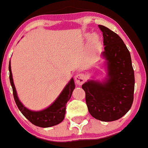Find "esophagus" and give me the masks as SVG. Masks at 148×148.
Returning <instances> with one entry per match:
<instances>
[{
  "label": "esophagus",
  "instance_id": "esophagus-1",
  "mask_svg": "<svg viewBox=\"0 0 148 148\" xmlns=\"http://www.w3.org/2000/svg\"><path fill=\"white\" fill-rule=\"evenodd\" d=\"M75 80L77 84L80 85L84 83L85 80H86V77L83 73H78L76 75L75 77Z\"/></svg>",
  "mask_w": 148,
  "mask_h": 148
}]
</instances>
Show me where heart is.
<instances>
[{
    "label": "heart",
    "instance_id": "b5f03b06",
    "mask_svg": "<svg viewBox=\"0 0 148 148\" xmlns=\"http://www.w3.org/2000/svg\"><path fill=\"white\" fill-rule=\"evenodd\" d=\"M99 45V39L96 36H91L89 38L88 40V47L90 49L93 50L97 47Z\"/></svg>",
    "mask_w": 148,
    "mask_h": 148
}]
</instances>
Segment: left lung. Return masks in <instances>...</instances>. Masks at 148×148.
<instances>
[{
    "instance_id": "obj_1",
    "label": "left lung",
    "mask_w": 148,
    "mask_h": 148,
    "mask_svg": "<svg viewBox=\"0 0 148 148\" xmlns=\"http://www.w3.org/2000/svg\"><path fill=\"white\" fill-rule=\"evenodd\" d=\"M99 28L103 33L108 77L102 83L89 80L82 88L90 115L102 122H112L122 118L132 105L134 73L130 51L120 36L106 26Z\"/></svg>"
}]
</instances>
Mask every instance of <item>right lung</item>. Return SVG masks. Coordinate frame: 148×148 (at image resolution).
Returning <instances> with one entry per match:
<instances>
[{
    "label": "right lung",
    "instance_id": "add662e5",
    "mask_svg": "<svg viewBox=\"0 0 148 148\" xmlns=\"http://www.w3.org/2000/svg\"><path fill=\"white\" fill-rule=\"evenodd\" d=\"M9 78L13 89V95L14 100L20 112L25 117L33 124L40 127H49L58 124L62 122L65 117L66 103L70 100L73 91L75 88L73 79H71L68 85L60 93L59 97L49 107L40 112H32L29 110L20 102L17 96L16 90L13 81L11 64L9 63Z\"/></svg>",
    "mask_w": 148,
    "mask_h": 148
}]
</instances>
